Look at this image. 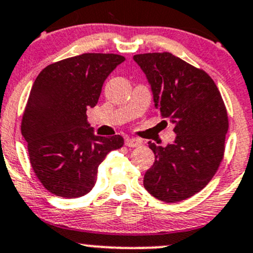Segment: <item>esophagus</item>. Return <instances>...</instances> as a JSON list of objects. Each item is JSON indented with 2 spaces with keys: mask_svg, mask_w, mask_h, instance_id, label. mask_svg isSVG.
I'll return each instance as SVG.
<instances>
[{
  "mask_svg": "<svg viewBox=\"0 0 253 253\" xmlns=\"http://www.w3.org/2000/svg\"><path fill=\"white\" fill-rule=\"evenodd\" d=\"M125 144H126L128 148H138V146L143 145V141L140 139H135V138H131V139H127Z\"/></svg>",
  "mask_w": 253,
  "mask_h": 253,
  "instance_id": "34e87169",
  "label": "esophagus"
}]
</instances>
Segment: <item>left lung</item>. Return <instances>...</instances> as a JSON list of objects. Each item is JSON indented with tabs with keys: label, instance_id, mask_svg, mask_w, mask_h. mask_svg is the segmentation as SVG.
Segmentation results:
<instances>
[{
	"label": "left lung",
	"instance_id": "obj_1",
	"mask_svg": "<svg viewBox=\"0 0 253 253\" xmlns=\"http://www.w3.org/2000/svg\"><path fill=\"white\" fill-rule=\"evenodd\" d=\"M133 60L151 86L155 108L176 134L167 146L149 141L155 162L144 175V187L166 203L181 202L203 190L220 167L228 131L223 99L209 74L170 52Z\"/></svg>",
	"mask_w": 253,
	"mask_h": 253
}]
</instances>
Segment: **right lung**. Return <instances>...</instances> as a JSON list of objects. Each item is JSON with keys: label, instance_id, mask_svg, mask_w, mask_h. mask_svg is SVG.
Instances as JSON below:
<instances>
[{"label": "right lung", "instance_id": "right-lung-1", "mask_svg": "<svg viewBox=\"0 0 253 253\" xmlns=\"http://www.w3.org/2000/svg\"><path fill=\"white\" fill-rule=\"evenodd\" d=\"M124 61L121 55L88 52L51 63L36 78L21 134L33 171L55 196L77 198L90 192L98 166L124 145L119 134L96 135L86 116L105 79Z\"/></svg>", "mask_w": 253, "mask_h": 253}]
</instances>
